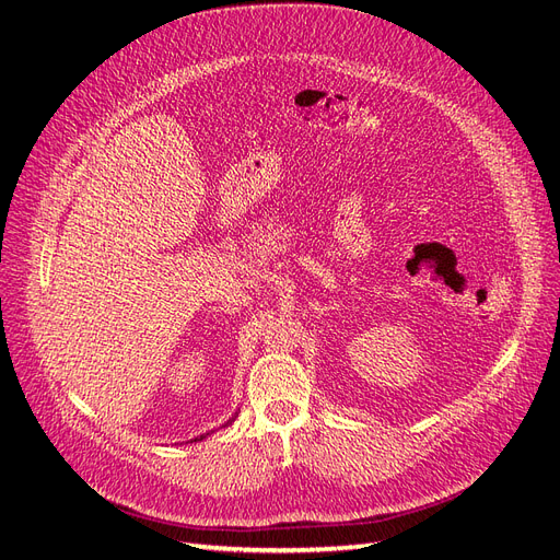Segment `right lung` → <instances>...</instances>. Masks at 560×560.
I'll return each instance as SVG.
<instances>
[{
  "instance_id": "obj_1",
  "label": "right lung",
  "mask_w": 560,
  "mask_h": 560,
  "mask_svg": "<svg viewBox=\"0 0 560 560\" xmlns=\"http://www.w3.org/2000/svg\"><path fill=\"white\" fill-rule=\"evenodd\" d=\"M226 423H232V421H226ZM196 440H198V438H196ZM196 440H194V442H196ZM200 440H203V435H200Z\"/></svg>"
}]
</instances>
